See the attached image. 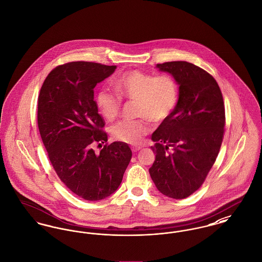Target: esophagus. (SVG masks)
Wrapping results in <instances>:
<instances>
[{
	"mask_svg": "<svg viewBox=\"0 0 262 262\" xmlns=\"http://www.w3.org/2000/svg\"><path fill=\"white\" fill-rule=\"evenodd\" d=\"M131 150H132V152H133V153H136V152H138L139 150H141V147H137V146H133V147L131 148Z\"/></svg>",
	"mask_w": 262,
	"mask_h": 262,
	"instance_id": "obj_1",
	"label": "esophagus"
}]
</instances>
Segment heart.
Wrapping results in <instances>:
<instances>
[{
	"instance_id": "heart-1",
	"label": "heart",
	"mask_w": 262,
	"mask_h": 262,
	"mask_svg": "<svg viewBox=\"0 0 262 262\" xmlns=\"http://www.w3.org/2000/svg\"><path fill=\"white\" fill-rule=\"evenodd\" d=\"M116 94L108 89H100L95 96L96 106L101 116L108 121L120 113L122 99L135 101L137 120H122L111 128L114 139L128 144H139L149 132L150 125L166 121L174 112L180 99V88L172 74L155 75L138 70L123 72L112 80Z\"/></svg>"
}]
</instances>
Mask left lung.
<instances>
[{"instance_id": "8db88e82", "label": "left lung", "mask_w": 262, "mask_h": 262, "mask_svg": "<svg viewBox=\"0 0 262 262\" xmlns=\"http://www.w3.org/2000/svg\"><path fill=\"white\" fill-rule=\"evenodd\" d=\"M180 85L172 115L152 134L156 159L149 173L158 190L185 199L204 184L219 155L225 133L226 111L216 80L187 61L159 63Z\"/></svg>"}]
</instances>
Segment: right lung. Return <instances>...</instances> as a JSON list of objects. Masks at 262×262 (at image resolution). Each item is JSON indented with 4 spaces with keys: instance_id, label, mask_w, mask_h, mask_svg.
I'll return each mask as SVG.
<instances>
[{
    "instance_id": "right-lung-1",
    "label": "right lung",
    "mask_w": 262,
    "mask_h": 262,
    "mask_svg": "<svg viewBox=\"0 0 262 262\" xmlns=\"http://www.w3.org/2000/svg\"><path fill=\"white\" fill-rule=\"evenodd\" d=\"M116 66L71 61L53 69L38 95L37 125L48 156L60 181L86 201H100L122 182L132 152L123 142L107 143L94 88ZM105 143L99 155L92 147Z\"/></svg>"
}]
</instances>
